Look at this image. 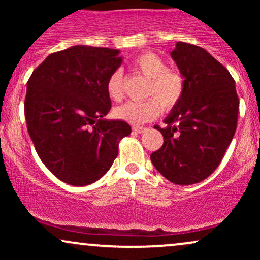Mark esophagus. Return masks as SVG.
<instances>
[{
	"label": "esophagus",
	"mask_w": 260,
	"mask_h": 260,
	"mask_svg": "<svg viewBox=\"0 0 260 260\" xmlns=\"http://www.w3.org/2000/svg\"><path fill=\"white\" fill-rule=\"evenodd\" d=\"M133 131L137 133H144L145 131H147V128L140 127V126H133Z\"/></svg>",
	"instance_id": "esophagus-1"
}]
</instances>
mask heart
<instances>
[{"label":"heart","mask_w":260,"mask_h":260,"mask_svg":"<svg viewBox=\"0 0 260 260\" xmlns=\"http://www.w3.org/2000/svg\"><path fill=\"white\" fill-rule=\"evenodd\" d=\"M133 67L149 78L147 96L144 101H129L115 110L116 117L131 124H143L159 116L161 109L171 111L180 104L186 92V77L180 71L168 68L166 62L156 53L145 51L133 61ZM106 91L113 101L123 98V86L120 71L111 73L106 82Z\"/></svg>","instance_id":"b5f03b06"}]
</instances>
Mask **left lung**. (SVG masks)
<instances>
[{"label": "left lung", "instance_id": "obj_1", "mask_svg": "<svg viewBox=\"0 0 260 260\" xmlns=\"http://www.w3.org/2000/svg\"><path fill=\"white\" fill-rule=\"evenodd\" d=\"M171 56L186 77V92L165 118L168 126H155L164 144L150 159L164 177L187 186L220 165L237 128L240 100L231 74L203 47L178 41Z\"/></svg>", "mask_w": 260, "mask_h": 260}]
</instances>
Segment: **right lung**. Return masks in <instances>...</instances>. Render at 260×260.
Returning a JSON list of instances; mask_svg holds the SVG:
<instances>
[{"label":"right lung","instance_id":"right-lung-1","mask_svg":"<svg viewBox=\"0 0 260 260\" xmlns=\"http://www.w3.org/2000/svg\"><path fill=\"white\" fill-rule=\"evenodd\" d=\"M118 50L72 46L53 52L26 83V128L44 165L58 180L86 186L109 171L120 140L132 132L107 121L106 82L121 66Z\"/></svg>","mask_w":260,"mask_h":260}]
</instances>
